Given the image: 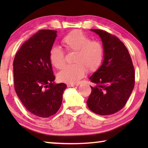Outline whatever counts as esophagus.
<instances>
[{"label":"esophagus","instance_id":"34e87169","mask_svg":"<svg viewBox=\"0 0 148 148\" xmlns=\"http://www.w3.org/2000/svg\"><path fill=\"white\" fill-rule=\"evenodd\" d=\"M78 85H75V84H67V87L68 88H70V87H74V86H77Z\"/></svg>","mask_w":148,"mask_h":148}]
</instances>
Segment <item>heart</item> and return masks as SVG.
<instances>
[{"label":"heart","instance_id":"1","mask_svg":"<svg viewBox=\"0 0 148 148\" xmlns=\"http://www.w3.org/2000/svg\"><path fill=\"white\" fill-rule=\"evenodd\" d=\"M62 44L66 51H75L73 62L75 63L64 66L58 75L60 82L75 84L86 74V69L90 71L96 70L104 58V48L100 42L91 38L79 30H74L66 35ZM49 60L54 67L60 69L65 64L64 51L53 46L49 52Z\"/></svg>","mask_w":148,"mask_h":148}]
</instances>
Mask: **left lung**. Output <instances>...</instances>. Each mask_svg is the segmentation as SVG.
I'll use <instances>...</instances> for the list:
<instances>
[{
  "label": "left lung",
  "instance_id": "left-lung-1",
  "mask_svg": "<svg viewBox=\"0 0 148 148\" xmlns=\"http://www.w3.org/2000/svg\"><path fill=\"white\" fill-rule=\"evenodd\" d=\"M91 31L102 40L104 60L90 77L94 86H91L87 104L96 114H114L125 106L134 88V66L128 50L118 38L101 29Z\"/></svg>",
  "mask_w": 148,
  "mask_h": 148
}]
</instances>
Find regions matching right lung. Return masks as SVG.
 <instances>
[{
    "mask_svg": "<svg viewBox=\"0 0 148 148\" xmlns=\"http://www.w3.org/2000/svg\"><path fill=\"white\" fill-rule=\"evenodd\" d=\"M57 32L40 30L23 44L13 61L15 90L25 108L36 116L47 118L56 114L66 88L55 84L49 60Z\"/></svg>",
    "mask_w": 148,
    "mask_h": 148,
    "instance_id": "add662e5",
    "label": "right lung"
}]
</instances>
